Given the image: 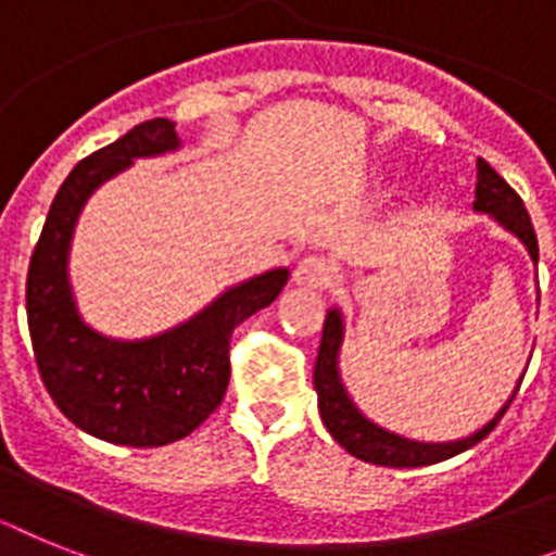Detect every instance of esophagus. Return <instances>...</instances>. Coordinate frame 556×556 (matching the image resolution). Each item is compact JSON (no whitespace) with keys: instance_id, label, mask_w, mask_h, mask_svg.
<instances>
[{"instance_id":"esophagus-1","label":"esophagus","mask_w":556,"mask_h":556,"mask_svg":"<svg viewBox=\"0 0 556 556\" xmlns=\"http://www.w3.org/2000/svg\"><path fill=\"white\" fill-rule=\"evenodd\" d=\"M339 277V270L325 256H305L296 268H293V282L302 288H330Z\"/></svg>"}]
</instances>
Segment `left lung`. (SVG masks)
Here are the masks:
<instances>
[{"label":"left lung","mask_w":556,"mask_h":556,"mask_svg":"<svg viewBox=\"0 0 556 556\" xmlns=\"http://www.w3.org/2000/svg\"><path fill=\"white\" fill-rule=\"evenodd\" d=\"M475 212L492 214L494 220L501 223L506 231L523 242L529 256L538 265V235H534V226H531V217L526 212L523 200L511 186L503 180L497 172L489 166L483 157H478V186H475ZM540 296V291H538ZM344 339V325L342 314L330 307L328 316H325V328H321V342H319V356H316L314 367V387L316 395H319V415L321 424L328 427V432L333 435V441L339 446L353 455L358 460H367V464L376 466H429L438 464V460L455 458L460 452H466L469 446L480 444L483 438L497 427V421L503 418V413L508 409V404L515 401L517 390H520V381H517L515 393L508 395V401L503 404L494 418L489 424L472 432L469 438H460V441H446V444H421V441H409V438H401L390 429L372 424L362 409L353 404V399L348 395L342 384V376H339V350H342Z\"/></svg>","instance_id":"8db88e82"}]
</instances>
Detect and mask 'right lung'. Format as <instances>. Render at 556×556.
Wrapping results in <instances>:
<instances>
[{"instance_id": "right-lung-1", "label": "right lung", "mask_w": 556, "mask_h": 556, "mask_svg": "<svg viewBox=\"0 0 556 556\" xmlns=\"http://www.w3.org/2000/svg\"><path fill=\"white\" fill-rule=\"evenodd\" d=\"M177 147L175 124L152 118L76 163L27 268V328L41 381L70 421L110 444L163 446L194 432L226 395L235 328L268 307L288 282V268L265 270L228 288L184 325L138 342L106 339L84 325L67 277L70 240L84 203L135 157Z\"/></svg>"}]
</instances>
